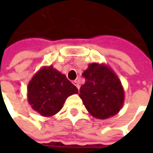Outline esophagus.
Returning <instances> with one entry per match:
<instances>
[{
	"label": "esophagus",
	"mask_w": 153,
	"mask_h": 153,
	"mask_svg": "<svg viewBox=\"0 0 153 153\" xmlns=\"http://www.w3.org/2000/svg\"><path fill=\"white\" fill-rule=\"evenodd\" d=\"M72 83H73L74 85H75V86H76V88H77V89L79 90V84H78V82H77L76 81V80L72 82Z\"/></svg>",
	"instance_id": "esophagus-1"
}]
</instances>
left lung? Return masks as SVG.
<instances>
[{"label": "left lung", "mask_w": 153, "mask_h": 153, "mask_svg": "<svg viewBox=\"0 0 153 153\" xmlns=\"http://www.w3.org/2000/svg\"><path fill=\"white\" fill-rule=\"evenodd\" d=\"M82 76L85 83L79 96L87 111L98 119L117 114L124 103V89L113 70L105 64L92 63Z\"/></svg>", "instance_id": "obj_1"}]
</instances>
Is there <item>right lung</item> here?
<instances>
[{"label": "right lung", "mask_w": 153, "mask_h": 153, "mask_svg": "<svg viewBox=\"0 0 153 153\" xmlns=\"http://www.w3.org/2000/svg\"><path fill=\"white\" fill-rule=\"evenodd\" d=\"M78 89L52 65L42 67L27 86V99L31 108L42 117L58 113L69 96Z\"/></svg>", "instance_id": "add662e5"}]
</instances>
